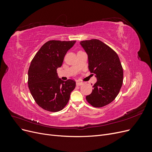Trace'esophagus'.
<instances>
[{"instance_id": "1", "label": "esophagus", "mask_w": 152, "mask_h": 152, "mask_svg": "<svg viewBox=\"0 0 152 152\" xmlns=\"http://www.w3.org/2000/svg\"><path fill=\"white\" fill-rule=\"evenodd\" d=\"M83 84H84V82H77V86H82V85H83Z\"/></svg>"}]
</instances>
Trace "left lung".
<instances>
[{"instance_id": "8db88e82", "label": "left lung", "mask_w": 152, "mask_h": 152, "mask_svg": "<svg viewBox=\"0 0 152 152\" xmlns=\"http://www.w3.org/2000/svg\"><path fill=\"white\" fill-rule=\"evenodd\" d=\"M80 45L88 55L89 70L97 79L86 100L93 107H104L115 99L122 86L121 61L115 51L99 40H83Z\"/></svg>"}]
</instances>
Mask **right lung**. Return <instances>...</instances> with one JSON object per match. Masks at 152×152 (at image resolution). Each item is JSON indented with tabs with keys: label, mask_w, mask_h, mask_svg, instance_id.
<instances>
[{
	"label": "right lung",
	"mask_w": 152,
	"mask_h": 152,
	"mask_svg": "<svg viewBox=\"0 0 152 152\" xmlns=\"http://www.w3.org/2000/svg\"><path fill=\"white\" fill-rule=\"evenodd\" d=\"M75 42V40L48 41L32 59L28 72V88L36 103L45 110L56 112L63 110L75 89V81L58 79L56 70Z\"/></svg>",
	"instance_id": "add662e5"
}]
</instances>
